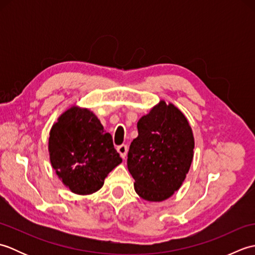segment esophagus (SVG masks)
Returning a JSON list of instances; mask_svg holds the SVG:
<instances>
[{"mask_svg": "<svg viewBox=\"0 0 255 255\" xmlns=\"http://www.w3.org/2000/svg\"><path fill=\"white\" fill-rule=\"evenodd\" d=\"M117 151H118V153L122 155V158L125 159V158H126V155H127V152H128V145L127 144L118 145Z\"/></svg>", "mask_w": 255, "mask_h": 255, "instance_id": "1", "label": "esophagus"}]
</instances>
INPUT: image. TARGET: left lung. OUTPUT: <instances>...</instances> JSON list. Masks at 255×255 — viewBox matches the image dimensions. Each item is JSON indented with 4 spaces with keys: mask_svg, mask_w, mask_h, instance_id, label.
<instances>
[{
    "mask_svg": "<svg viewBox=\"0 0 255 255\" xmlns=\"http://www.w3.org/2000/svg\"><path fill=\"white\" fill-rule=\"evenodd\" d=\"M127 165L134 191L149 202H162L181 187L191 167L194 137L184 114L161 101L137 124Z\"/></svg>",
    "mask_w": 255,
    "mask_h": 255,
    "instance_id": "8db88e82",
    "label": "left lung"
}]
</instances>
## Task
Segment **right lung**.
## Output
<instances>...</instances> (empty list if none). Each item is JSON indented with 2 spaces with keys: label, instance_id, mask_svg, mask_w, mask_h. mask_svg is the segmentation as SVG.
I'll use <instances>...</instances> for the list:
<instances>
[{
  "label": "right lung",
  "instance_id": "1",
  "mask_svg": "<svg viewBox=\"0 0 255 255\" xmlns=\"http://www.w3.org/2000/svg\"><path fill=\"white\" fill-rule=\"evenodd\" d=\"M48 149L58 177L79 195L99 191L108 173L123 161L100 119L77 106L64 112L53 125Z\"/></svg>",
  "mask_w": 255,
  "mask_h": 255
}]
</instances>
